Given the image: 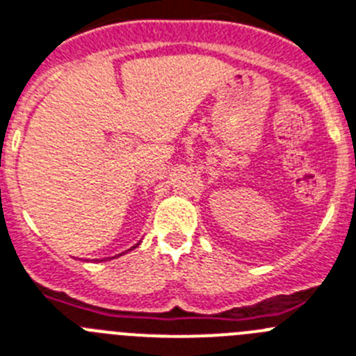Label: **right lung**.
I'll list each match as a JSON object with an SVG mask.
<instances>
[{"label":"right lung","instance_id":"add662e5","mask_svg":"<svg viewBox=\"0 0 356 356\" xmlns=\"http://www.w3.org/2000/svg\"><path fill=\"white\" fill-rule=\"evenodd\" d=\"M134 248H137V244H136V246H134ZM134 248H130V250H134ZM130 250H128V252H130Z\"/></svg>","mask_w":356,"mask_h":356}]
</instances>
